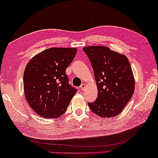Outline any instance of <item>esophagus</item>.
<instances>
[{"label": "esophagus", "instance_id": "34e87169", "mask_svg": "<svg viewBox=\"0 0 158 158\" xmlns=\"http://www.w3.org/2000/svg\"><path fill=\"white\" fill-rule=\"evenodd\" d=\"M85 87H86V85L85 84H82V85H81V89L82 91H83V90H85Z\"/></svg>", "mask_w": 158, "mask_h": 158}]
</instances>
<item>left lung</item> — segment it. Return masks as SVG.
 <instances>
[{
    "label": "left lung",
    "instance_id": "8db88e82",
    "mask_svg": "<svg viewBox=\"0 0 158 158\" xmlns=\"http://www.w3.org/2000/svg\"><path fill=\"white\" fill-rule=\"evenodd\" d=\"M83 50L91 61L98 88L97 100L89 102L90 109L102 118L118 115L134 91V77L128 59L105 46H87Z\"/></svg>",
    "mask_w": 158,
    "mask_h": 158
}]
</instances>
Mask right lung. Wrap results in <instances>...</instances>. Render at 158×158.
<instances>
[{
  "instance_id": "obj_1",
  "label": "right lung",
  "mask_w": 158,
  "mask_h": 158,
  "mask_svg": "<svg viewBox=\"0 0 158 158\" xmlns=\"http://www.w3.org/2000/svg\"><path fill=\"white\" fill-rule=\"evenodd\" d=\"M75 48H51L39 53L24 72V95L38 115L57 118L66 112L77 89L65 73L77 52Z\"/></svg>"
}]
</instances>
